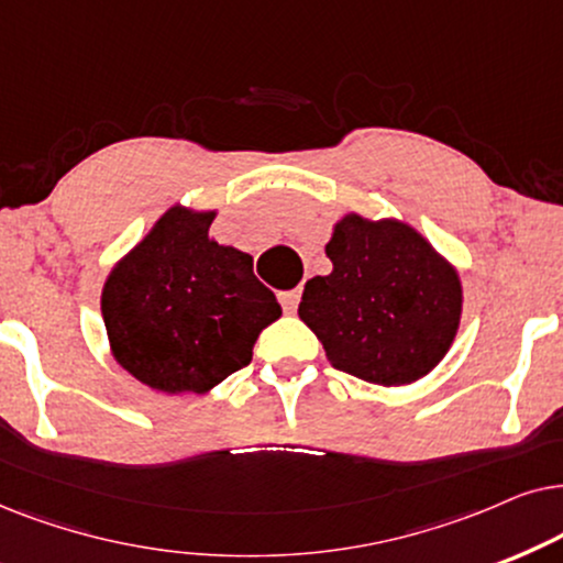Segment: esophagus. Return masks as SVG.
Wrapping results in <instances>:
<instances>
[{
  "instance_id": "esophagus-1",
  "label": "esophagus",
  "mask_w": 563,
  "mask_h": 563,
  "mask_svg": "<svg viewBox=\"0 0 563 563\" xmlns=\"http://www.w3.org/2000/svg\"><path fill=\"white\" fill-rule=\"evenodd\" d=\"M277 298H280L283 309H286L288 313H294L298 309V301H301V290H298V288L280 290V294H277Z\"/></svg>"
}]
</instances>
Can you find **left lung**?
I'll list each match as a JSON object with an SVG mask.
<instances>
[{
  "label": "left lung",
  "instance_id": "left-lung-1",
  "mask_svg": "<svg viewBox=\"0 0 563 563\" xmlns=\"http://www.w3.org/2000/svg\"><path fill=\"white\" fill-rule=\"evenodd\" d=\"M332 273L306 283L298 317L336 371L378 386L427 376L461 324V277L443 254L396 219L347 213L327 244Z\"/></svg>",
  "mask_w": 563,
  "mask_h": 563
}]
</instances>
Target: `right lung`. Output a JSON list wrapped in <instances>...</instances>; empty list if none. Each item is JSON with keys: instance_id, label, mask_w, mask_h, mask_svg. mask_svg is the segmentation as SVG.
Wrapping results in <instances>:
<instances>
[{"instance_id": "1", "label": "right lung", "mask_w": 563, "mask_h": 563, "mask_svg": "<svg viewBox=\"0 0 563 563\" xmlns=\"http://www.w3.org/2000/svg\"><path fill=\"white\" fill-rule=\"evenodd\" d=\"M213 219L172 206L104 280L112 357L156 391H211L250 363L260 332L283 313L250 254L208 234Z\"/></svg>"}]
</instances>
